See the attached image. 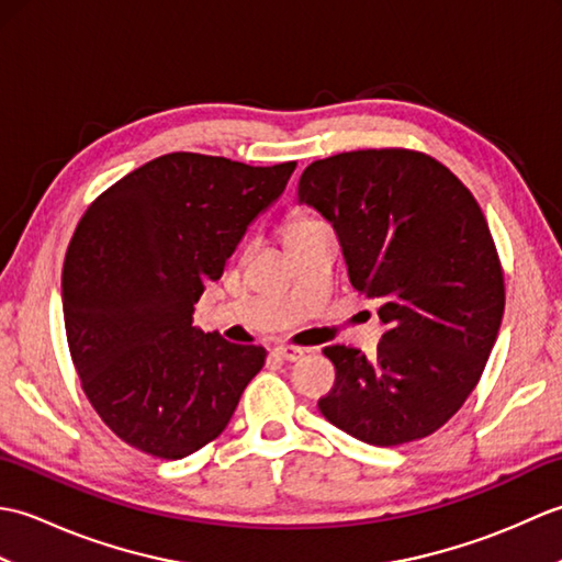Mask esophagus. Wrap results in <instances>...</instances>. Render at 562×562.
Here are the masks:
<instances>
[{
  "label": "esophagus",
  "mask_w": 562,
  "mask_h": 562,
  "mask_svg": "<svg viewBox=\"0 0 562 562\" xmlns=\"http://www.w3.org/2000/svg\"><path fill=\"white\" fill-rule=\"evenodd\" d=\"M274 352H278V357H282V360H288V362H296L300 360V357H304V348H296V345H278V348H274Z\"/></svg>",
  "instance_id": "34e87169"
}]
</instances>
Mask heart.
Masks as SVG:
<instances>
[{
  "label": "heart",
  "instance_id": "heart-1",
  "mask_svg": "<svg viewBox=\"0 0 562 562\" xmlns=\"http://www.w3.org/2000/svg\"><path fill=\"white\" fill-rule=\"evenodd\" d=\"M314 224H321V220L308 217V214H296V217H292L288 224H284V238L296 234V232H302V229H308V226H314Z\"/></svg>",
  "mask_w": 562,
  "mask_h": 562
}]
</instances>
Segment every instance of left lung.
Returning a JSON list of instances; mask_svg holds the SVG:
<instances>
[{
	"label": "left lung",
	"mask_w": 562,
	"mask_h": 562,
	"mask_svg": "<svg viewBox=\"0 0 562 562\" xmlns=\"http://www.w3.org/2000/svg\"><path fill=\"white\" fill-rule=\"evenodd\" d=\"M300 202L336 229L352 288L379 302L376 355L328 345V423L374 447L423 439L481 381L505 314V272L473 193L415 149H357L308 164Z\"/></svg>",
	"instance_id": "obj_1"
}]
</instances>
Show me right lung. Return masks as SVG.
<instances>
[{
	"label": "right lung",
	"mask_w": 562,
	"mask_h": 562,
	"mask_svg": "<svg viewBox=\"0 0 562 562\" xmlns=\"http://www.w3.org/2000/svg\"><path fill=\"white\" fill-rule=\"evenodd\" d=\"M294 166L164 154L81 214L63 268L67 345L93 411L125 445L159 459L198 451L266 364V348L202 333L193 314Z\"/></svg>",
	"instance_id": "right-lung-1"
}]
</instances>
